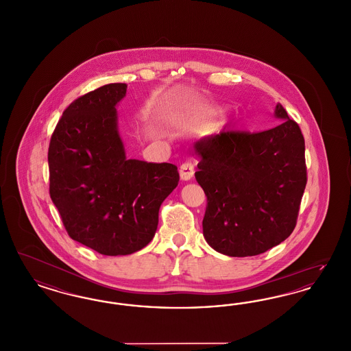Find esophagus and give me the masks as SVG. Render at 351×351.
Segmentation results:
<instances>
[{"label":"esophagus","mask_w":351,"mask_h":351,"mask_svg":"<svg viewBox=\"0 0 351 351\" xmlns=\"http://www.w3.org/2000/svg\"><path fill=\"white\" fill-rule=\"evenodd\" d=\"M180 178L182 180H191L193 178V173H195V166L192 162H185L182 166H180Z\"/></svg>","instance_id":"34e87169"}]
</instances>
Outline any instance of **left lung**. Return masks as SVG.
<instances>
[{"label": "left lung", "mask_w": 351, "mask_h": 351, "mask_svg": "<svg viewBox=\"0 0 351 351\" xmlns=\"http://www.w3.org/2000/svg\"><path fill=\"white\" fill-rule=\"evenodd\" d=\"M280 125L266 132L229 130L201 138L195 173L206 195L202 232L215 250L252 256L293 232L306 185L305 142L282 104Z\"/></svg>", "instance_id": "left-lung-1"}]
</instances>
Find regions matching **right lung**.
<instances>
[{
  "label": "right lung",
  "instance_id": "add662e5",
  "mask_svg": "<svg viewBox=\"0 0 351 351\" xmlns=\"http://www.w3.org/2000/svg\"><path fill=\"white\" fill-rule=\"evenodd\" d=\"M128 85L106 84L76 99L49 146L51 200L68 235L102 255H129L154 238L178 167L126 159L116 105Z\"/></svg>",
  "mask_w": 351,
  "mask_h": 351
}]
</instances>
